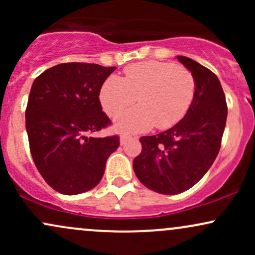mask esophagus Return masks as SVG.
<instances>
[{
    "instance_id": "esophagus-1",
    "label": "esophagus",
    "mask_w": 255,
    "mask_h": 255,
    "mask_svg": "<svg viewBox=\"0 0 255 255\" xmlns=\"http://www.w3.org/2000/svg\"><path fill=\"white\" fill-rule=\"evenodd\" d=\"M129 135H121L120 136V144L121 145H125L126 144V141H127L128 139H129Z\"/></svg>"
}]
</instances>
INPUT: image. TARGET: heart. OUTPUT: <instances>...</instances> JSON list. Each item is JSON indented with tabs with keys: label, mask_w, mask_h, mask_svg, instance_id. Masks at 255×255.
Returning a JSON list of instances; mask_svg holds the SVG:
<instances>
[{
	"label": "heart",
	"mask_w": 255,
	"mask_h": 255,
	"mask_svg": "<svg viewBox=\"0 0 255 255\" xmlns=\"http://www.w3.org/2000/svg\"><path fill=\"white\" fill-rule=\"evenodd\" d=\"M195 93V81L187 68L174 63L146 61L125 69V77L111 75L99 91V101L110 118H116L136 102L135 109L116 119L121 133H139L154 125L166 129L186 115Z\"/></svg>",
	"instance_id": "heart-1"
}]
</instances>
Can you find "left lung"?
Segmentation results:
<instances>
[{
    "label": "left lung",
    "instance_id": "1",
    "mask_svg": "<svg viewBox=\"0 0 255 255\" xmlns=\"http://www.w3.org/2000/svg\"><path fill=\"white\" fill-rule=\"evenodd\" d=\"M177 60L193 74L195 93L184 118L170 129L140 137L136 177L151 191L174 195L194 186L211 168L221 148L228 108L218 78L186 56Z\"/></svg>",
    "mask_w": 255,
    "mask_h": 255
}]
</instances>
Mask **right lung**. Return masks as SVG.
Wrapping results in <instances>:
<instances>
[{"label":"right lung","mask_w":255,"mask_h":255,"mask_svg":"<svg viewBox=\"0 0 255 255\" xmlns=\"http://www.w3.org/2000/svg\"><path fill=\"white\" fill-rule=\"evenodd\" d=\"M116 67L61 63L36 78L26 108V131L33 162L55 191L75 195L92 189L118 150V135L87 136L110 125L99 91Z\"/></svg>","instance_id":"right-lung-1"}]
</instances>
